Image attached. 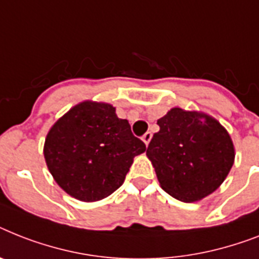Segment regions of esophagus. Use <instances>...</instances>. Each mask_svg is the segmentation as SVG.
Here are the masks:
<instances>
[{"mask_svg":"<svg viewBox=\"0 0 259 259\" xmlns=\"http://www.w3.org/2000/svg\"><path fill=\"white\" fill-rule=\"evenodd\" d=\"M151 137H153V134H151V132H146V133L142 136V141L145 142V145H149V142H150Z\"/></svg>","mask_w":259,"mask_h":259,"instance_id":"1","label":"esophagus"}]
</instances>
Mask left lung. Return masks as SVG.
<instances>
[{
	"label": "left lung",
	"mask_w": 259,
	"mask_h": 259,
	"mask_svg": "<svg viewBox=\"0 0 259 259\" xmlns=\"http://www.w3.org/2000/svg\"><path fill=\"white\" fill-rule=\"evenodd\" d=\"M146 155L161 188L182 202H194L217 190L234 163V145L213 117L173 108L157 121Z\"/></svg>",
	"instance_id": "8db88e82"
}]
</instances>
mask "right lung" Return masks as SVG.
Segmentation results:
<instances>
[{"label": "right lung", "mask_w": 259, "mask_h": 259, "mask_svg": "<svg viewBox=\"0 0 259 259\" xmlns=\"http://www.w3.org/2000/svg\"><path fill=\"white\" fill-rule=\"evenodd\" d=\"M145 150L115 108L85 101L52 126L44 155L60 188L79 201L94 202L123 184L133 158Z\"/></svg>", "instance_id": "right-lung-1"}]
</instances>
